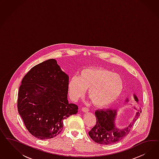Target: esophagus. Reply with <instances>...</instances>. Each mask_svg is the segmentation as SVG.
<instances>
[{"instance_id":"obj_1","label":"esophagus","mask_w":159,"mask_h":159,"mask_svg":"<svg viewBox=\"0 0 159 159\" xmlns=\"http://www.w3.org/2000/svg\"><path fill=\"white\" fill-rule=\"evenodd\" d=\"M82 111H83L84 112H87L89 111V109L87 108L86 107H83L82 109Z\"/></svg>"}]
</instances>
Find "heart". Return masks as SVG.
Instances as JSON below:
<instances>
[{
  "label": "heart",
  "instance_id": "b5f03b06",
  "mask_svg": "<svg viewBox=\"0 0 159 159\" xmlns=\"http://www.w3.org/2000/svg\"><path fill=\"white\" fill-rule=\"evenodd\" d=\"M68 93L70 98L76 101L83 96L88 89V96L93 103L104 107L110 106L120 96L124 82L118 74L104 68H86L79 76L69 80Z\"/></svg>",
  "mask_w": 159,
  "mask_h": 159
}]
</instances>
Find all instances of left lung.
I'll return each mask as SVG.
<instances>
[{
	"label": "left lung",
	"instance_id": "1",
	"mask_svg": "<svg viewBox=\"0 0 159 159\" xmlns=\"http://www.w3.org/2000/svg\"><path fill=\"white\" fill-rule=\"evenodd\" d=\"M134 98L138 103L139 99L135 94H134ZM125 102L127 104L129 99L126 98ZM139 108L140 109H137L134 107V108L137 110L135 117L132 122L124 128H118L116 126V117L118 110H97L95 112L96 124L89 131V135L95 142L99 144H114L120 142L129 134L130 128L142 112L141 108Z\"/></svg>",
	"mask_w": 159,
	"mask_h": 159
}]
</instances>
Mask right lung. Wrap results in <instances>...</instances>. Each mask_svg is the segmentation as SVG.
Masks as SVG:
<instances>
[{"mask_svg": "<svg viewBox=\"0 0 159 159\" xmlns=\"http://www.w3.org/2000/svg\"><path fill=\"white\" fill-rule=\"evenodd\" d=\"M69 76L54 59L32 67L23 77L17 108L29 132L40 139L53 138L62 130L63 121L76 114L78 106L67 100Z\"/></svg>", "mask_w": 159, "mask_h": 159, "instance_id": "add662e5", "label": "right lung"}]
</instances>
